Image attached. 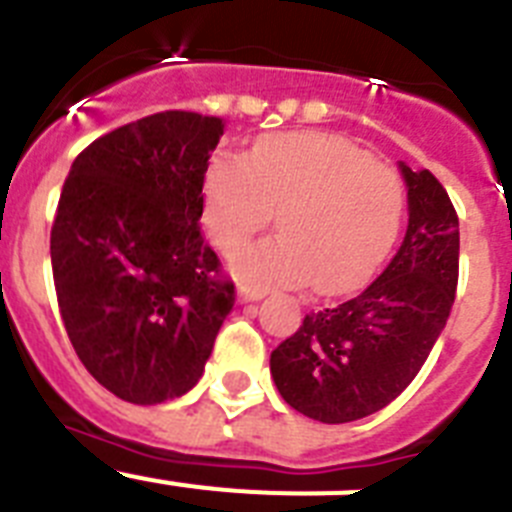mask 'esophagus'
<instances>
[{
  "label": "esophagus",
  "instance_id": "34e87169",
  "mask_svg": "<svg viewBox=\"0 0 512 512\" xmlns=\"http://www.w3.org/2000/svg\"><path fill=\"white\" fill-rule=\"evenodd\" d=\"M264 295H266L264 289H253V287H246V284H243V287H238V300L241 302H256V300H261Z\"/></svg>",
  "mask_w": 512,
  "mask_h": 512
}]
</instances>
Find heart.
Instances as JSON below:
<instances>
[{
    "mask_svg": "<svg viewBox=\"0 0 512 512\" xmlns=\"http://www.w3.org/2000/svg\"><path fill=\"white\" fill-rule=\"evenodd\" d=\"M282 235L233 256L253 289L312 279L320 292L364 282L392 251L405 215V184L354 143L325 133L274 135L251 158L220 153L207 166L202 220L223 251L271 225Z\"/></svg>",
    "mask_w": 512,
    "mask_h": 512,
    "instance_id": "obj_1",
    "label": "heart"
}]
</instances>
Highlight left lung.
Masks as SVG:
<instances>
[{
  "mask_svg": "<svg viewBox=\"0 0 512 512\" xmlns=\"http://www.w3.org/2000/svg\"><path fill=\"white\" fill-rule=\"evenodd\" d=\"M408 233L361 292L307 312L271 351V377L297 413L348 423L390 405L415 379L449 320L459 282V217L428 169L402 164Z\"/></svg>",
  "mask_w": 512,
  "mask_h": 512,
  "instance_id": "1",
  "label": "left lung"
}]
</instances>
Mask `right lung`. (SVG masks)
Listing matches in <instances>:
<instances>
[{"instance_id": "obj_1", "label": "right lung", "mask_w": 512, "mask_h": 512, "mask_svg": "<svg viewBox=\"0 0 512 512\" xmlns=\"http://www.w3.org/2000/svg\"><path fill=\"white\" fill-rule=\"evenodd\" d=\"M220 117L166 110L89 143L51 228L58 310L81 364L120 400L158 405L197 384L235 284L202 238Z\"/></svg>"}]
</instances>
